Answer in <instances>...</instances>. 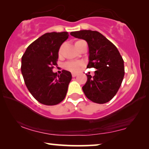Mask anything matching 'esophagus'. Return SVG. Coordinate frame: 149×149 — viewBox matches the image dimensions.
I'll list each match as a JSON object with an SVG mask.
<instances>
[{
  "label": "esophagus",
  "mask_w": 149,
  "mask_h": 149,
  "mask_svg": "<svg viewBox=\"0 0 149 149\" xmlns=\"http://www.w3.org/2000/svg\"><path fill=\"white\" fill-rule=\"evenodd\" d=\"M72 77H75L77 76V74L76 73H72Z\"/></svg>",
  "instance_id": "34e87169"
}]
</instances>
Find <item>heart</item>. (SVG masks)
<instances>
[{
	"label": "heart",
	"mask_w": 149,
	"mask_h": 149,
	"mask_svg": "<svg viewBox=\"0 0 149 149\" xmlns=\"http://www.w3.org/2000/svg\"><path fill=\"white\" fill-rule=\"evenodd\" d=\"M84 41V40H77V41L75 42V47H77V45L80 43L81 42ZM62 46L61 47L60 50H59V54H61V51H62ZM83 63L81 61H77V62H68L65 64L64 67L65 68L67 69V70L71 71V72H77V71L79 70L81 67L83 66Z\"/></svg>",
	"instance_id": "obj_1"
}]
</instances>
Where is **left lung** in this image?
<instances>
[{
  "mask_svg": "<svg viewBox=\"0 0 149 149\" xmlns=\"http://www.w3.org/2000/svg\"><path fill=\"white\" fill-rule=\"evenodd\" d=\"M70 34L86 40L89 54L87 68L96 69L93 77L87 74V82L82 87L83 92L93 102H108L117 93L125 74L124 62L119 52L99 32L83 30Z\"/></svg>",
  "mask_w": 149,
  "mask_h": 149,
  "instance_id": "obj_1",
  "label": "left lung"
}]
</instances>
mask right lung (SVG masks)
<instances>
[{"instance_id":"right-lung-1","label":"right lung","mask_w":149,"mask_h":149,"mask_svg":"<svg viewBox=\"0 0 149 149\" xmlns=\"http://www.w3.org/2000/svg\"><path fill=\"white\" fill-rule=\"evenodd\" d=\"M68 36L67 32L45 33L28 47L22 58L21 70L26 87L42 104L56 105L66 97L72 74L64 70L59 75L52 69L58 65L59 49Z\"/></svg>"}]
</instances>
